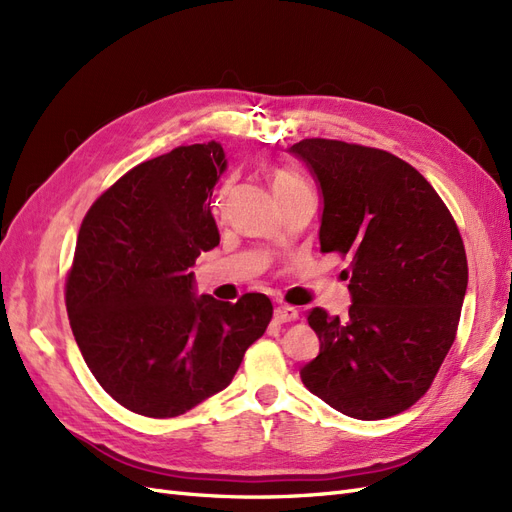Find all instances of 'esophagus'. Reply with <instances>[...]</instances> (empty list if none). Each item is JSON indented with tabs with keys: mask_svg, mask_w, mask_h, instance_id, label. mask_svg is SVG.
Here are the masks:
<instances>
[{
	"mask_svg": "<svg viewBox=\"0 0 512 512\" xmlns=\"http://www.w3.org/2000/svg\"><path fill=\"white\" fill-rule=\"evenodd\" d=\"M273 316H275L277 322H292V320L299 318V309L290 307V305H280V307H275Z\"/></svg>",
	"mask_w": 512,
	"mask_h": 512,
	"instance_id": "1",
	"label": "esophagus"
}]
</instances>
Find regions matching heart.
<instances>
[{
    "instance_id": "obj_1",
    "label": "heart",
    "mask_w": 512,
    "mask_h": 512,
    "mask_svg": "<svg viewBox=\"0 0 512 512\" xmlns=\"http://www.w3.org/2000/svg\"><path fill=\"white\" fill-rule=\"evenodd\" d=\"M271 188H273L277 198H282V196H288L290 192H297L301 188H307V185L297 175L290 173V170L273 168L271 170Z\"/></svg>"
}]
</instances>
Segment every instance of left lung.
Here are the masks:
<instances>
[{
    "instance_id": "left-lung-1",
    "label": "left lung",
    "mask_w": 512,
    "mask_h": 512,
    "mask_svg": "<svg viewBox=\"0 0 512 512\" xmlns=\"http://www.w3.org/2000/svg\"><path fill=\"white\" fill-rule=\"evenodd\" d=\"M288 151L318 185L320 250L350 258L348 318L309 312L320 352L301 380L361 421L404 412L455 342L468 290L457 224L431 183L393 153L327 138Z\"/></svg>"
}]
</instances>
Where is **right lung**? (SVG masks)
I'll list each match as a JSON object with an SVG mask.
<instances>
[{
    "mask_svg": "<svg viewBox=\"0 0 512 512\" xmlns=\"http://www.w3.org/2000/svg\"><path fill=\"white\" fill-rule=\"evenodd\" d=\"M220 143L177 147L134 166L91 209L76 239L66 307L91 374L117 404L170 418L220 393L267 331V294H196L192 265L220 243L209 196Z\"/></svg>",
    "mask_w": 512,
    "mask_h": 512,
    "instance_id": "1",
    "label": "right lung"
}]
</instances>
